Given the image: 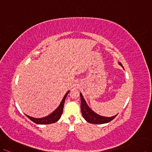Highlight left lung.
<instances>
[{
  "label": "left lung",
  "mask_w": 152,
  "mask_h": 152,
  "mask_svg": "<svg viewBox=\"0 0 152 152\" xmlns=\"http://www.w3.org/2000/svg\"><path fill=\"white\" fill-rule=\"evenodd\" d=\"M119 65H121L122 67L123 68V66L121 62H119ZM80 110H81V113H82L83 116L84 117V119L86 120L87 122L91 124H104L109 123L111 121H112L115 117L117 116L115 115L111 117H103L95 113L94 112H93L89 106L87 105L86 101H85L84 99L83 98V95L80 94Z\"/></svg>",
  "instance_id": "left-lung-1"
}]
</instances>
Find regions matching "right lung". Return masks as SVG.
Listing matches in <instances>:
<instances>
[{
  "label": "right lung",
  "mask_w": 152,
  "mask_h": 152,
  "mask_svg": "<svg viewBox=\"0 0 152 152\" xmlns=\"http://www.w3.org/2000/svg\"><path fill=\"white\" fill-rule=\"evenodd\" d=\"M69 92V91H68L67 93L65 94L63 99H62V100L60 105L58 106V108L55 110L53 112L50 114L49 115H48V116H46L45 117H43V118H40V119H37V118H34L32 117H29V115H26L31 121H32L33 123L38 124H52V123H55V122H57V121L59 120V119H60L61 115H62V112H63L65 99H66V96H67Z\"/></svg>",
  "instance_id": "add662e5"
}]
</instances>
